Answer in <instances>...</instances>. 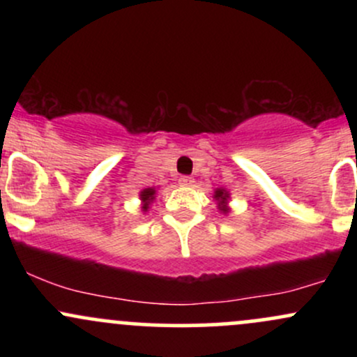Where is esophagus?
Listing matches in <instances>:
<instances>
[{
	"label": "esophagus",
	"instance_id": "esophagus-1",
	"mask_svg": "<svg viewBox=\"0 0 357 357\" xmlns=\"http://www.w3.org/2000/svg\"><path fill=\"white\" fill-rule=\"evenodd\" d=\"M192 183H195V179H192L191 176H181V178H179V184H181V186H191Z\"/></svg>",
	"mask_w": 357,
	"mask_h": 357
}]
</instances>
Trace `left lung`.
Segmentation results:
<instances>
[{"label":"left lung","instance_id":"obj_1","mask_svg":"<svg viewBox=\"0 0 357 357\" xmlns=\"http://www.w3.org/2000/svg\"><path fill=\"white\" fill-rule=\"evenodd\" d=\"M215 198H216V199H220V203H221V204H225V202H227V198H228V195H227V192H225L223 190H216V192H215ZM221 210L227 211V208H221Z\"/></svg>","mask_w":357,"mask_h":357}]
</instances>
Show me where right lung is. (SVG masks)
Returning <instances> with one entry per match:
<instances>
[{
  "label": "right lung",
  "mask_w": 357,
  "mask_h": 357,
  "mask_svg": "<svg viewBox=\"0 0 357 357\" xmlns=\"http://www.w3.org/2000/svg\"><path fill=\"white\" fill-rule=\"evenodd\" d=\"M154 190L153 188H147V190H144L141 192V199L144 202V210H147V206H149V203L153 202L154 199Z\"/></svg>",
  "instance_id": "1"
}]
</instances>
